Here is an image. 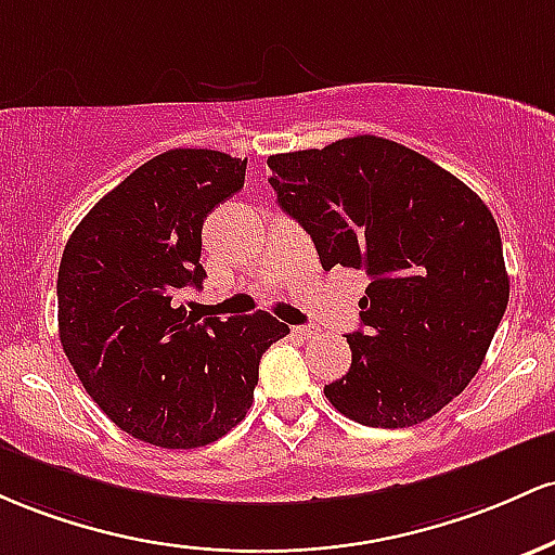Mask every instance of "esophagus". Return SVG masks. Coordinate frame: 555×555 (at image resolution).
Masks as SVG:
<instances>
[{
  "mask_svg": "<svg viewBox=\"0 0 555 555\" xmlns=\"http://www.w3.org/2000/svg\"><path fill=\"white\" fill-rule=\"evenodd\" d=\"M294 335H298L301 340H311L317 335V327L314 325H298V327H294Z\"/></svg>",
  "mask_w": 555,
  "mask_h": 555,
  "instance_id": "obj_1",
  "label": "esophagus"
}]
</instances>
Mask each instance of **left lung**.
Here are the masks:
<instances>
[{"label": "left lung", "mask_w": 555, "mask_h": 555, "mask_svg": "<svg viewBox=\"0 0 555 555\" xmlns=\"http://www.w3.org/2000/svg\"><path fill=\"white\" fill-rule=\"evenodd\" d=\"M280 209L322 270L370 278L351 366L327 401L366 427H412L477 375L508 304L501 233L469 185L401 143L353 135L267 159Z\"/></svg>", "instance_id": "8db88e82"}]
</instances>
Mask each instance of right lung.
<instances>
[{
	"label": "right lung",
	"instance_id": "right-lung-1",
	"mask_svg": "<svg viewBox=\"0 0 555 555\" xmlns=\"http://www.w3.org/2000/svg\"><path fill=\"white\" fill-rule=\"evenodd\" d=\"M246 159L170 149L143 162L73 230L57 275L65 357L86 393L128 435L159 448L215 443L254 403L259 359L288 325L267 311L198 317L202 225L244 189Z\"/></svg>",
	"mask_w": 555,
	"mask_h": 555
}]
</instances>
